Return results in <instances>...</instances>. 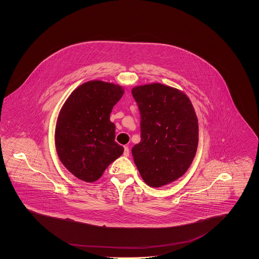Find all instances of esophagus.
Returning a JSON list of instances; mask_svg holds the SVG:
<instances>
[{"instance_id":"34e87169","label":"esophagus","mask_w":259,"mask_h":259,"mask_svg":"<svg viewBox=\"0 0 259 259\" xmlns=\"http://www.w3.org/2000/svg\"><path fill=\"white\" fill-rule=\"evenodd\" d=\"M123 155L124 156H126V157L129 156V148H127V147L124 148Z\"/></svg>"}]
</instances>
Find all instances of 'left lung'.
<instances>
[{"instance_id": "left-lung-1", "label": "left lung", "mask_w": 259, "mask_h": 259, "mask_svg": "<svg viewBox=\"0 0 259 259\" xmlns=\"http://www.w3.org/2000/svg\"><path fill=\"white\" fill-rule=\"evenodd\" d=\"M141 114V142L132 148L136 166L151 187H161L185 174L195 157L198 119L183 91L161 83L132 89Z\"/></svg>"}]
</instances>
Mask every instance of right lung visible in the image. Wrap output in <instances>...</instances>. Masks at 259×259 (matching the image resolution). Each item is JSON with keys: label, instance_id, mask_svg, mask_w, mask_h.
I'll return each mask as SVG.
<instances>
[{"label": "right lung", "instance_id": "1", "mask_svg": "<svg viewBox=\"0 0 259 259\" xmlns=\"http://www.w3.org/2000/svg\"><path fill=\"white\" fill-rule=\"evenodd\" d=\"M123 94L120 85L91 80L75 88L64 103L56 122L55 148L62 164L77 179L97 181L123 153L110 120Z\"/></svg>", "mask_w": 259, "mask_h": 259}]
</instances>
